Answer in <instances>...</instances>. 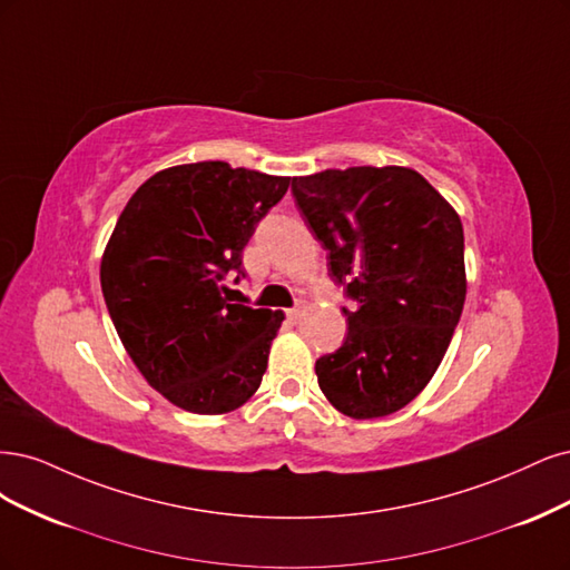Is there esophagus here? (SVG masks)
Returning <instances> with one entry per match:
<instances>
[{
    "instance_id": "1",
    "label": "esophagus",
    "mask_w": 570,
    "mask_h": 570,
    "mask_svg": "<svg viewBox=\"0 0 570 570\" xmlns=\"http://www.w3.org/2000/svg\"><path fill=\"white\" fill-rule=\"evenodd\" d=\"M301 315H303L301 307H288V309H286V320H288L291 324H296V322L301 320Z\"/></svg>"
}]
</instances>
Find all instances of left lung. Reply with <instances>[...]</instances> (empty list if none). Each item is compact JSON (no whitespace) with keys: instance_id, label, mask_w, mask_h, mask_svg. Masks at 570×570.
<instances>
[{"instance_id":"8db88e82","label":"left lung","mask_w":570,"mask_h":570,"mask_svg":"<svg viewBox=\"0 0 570 570\" xmlns=\"http://www.w3.org/2000/svg\"><path fill=\"white\" fill-rule=\"evenodd\" d=\"M291 194L355 303L343 345L315 364L320 389L353 419L393 414L424 391L462 317V219L397 165L293 177Z\"/></svg>"}]
</instances>
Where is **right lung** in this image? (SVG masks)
I'll return each instance as SVG.
<instances>
[{"label": "right lung", "mask_w": 570, "mask_h": 570, "mask_svg": "<svg viewBox=\"0 0 570 570\" xmlns=\"http://www.w3.org/2000/svg\"><path fill=\"white\" fill-rule=\"evenodd\" d=\"M291 177L225 160L177 165L127 200L101 261V291L141 376L173 405L225 414L258 391L284 312L232 303L227 274Z\"/></svg>", "instance_id": "right-lung-1"}]
</instances>
